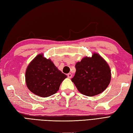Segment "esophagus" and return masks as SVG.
Segmentation results:
<instances>
[{"instance_id":"esophagus-1","label":"esophagus","mask_w":133,"mask_h":133,"mask_svg":"<svg viewBox=\"0 0 133 133\" xmlns=\"http://www.w3.org/2000/svg\"><path fill=\"white\" fill-rule=\"evenodd\" d=\"M68 77L69 78H72V74H71V73H68Z\"/></svg>"}]
</instances>
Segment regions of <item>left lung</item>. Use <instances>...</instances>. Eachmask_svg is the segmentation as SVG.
I'll list each match as a JSON object with an SVG mask.
<instances>
[{
  "label": "left lung",
  "mask_w": 133,
  "mask_h": 133,
  "mask_svg": "<svg viewBox=\"0 0 133 133\" xmlns=\"http://www.w3.org/2000/svg\"><path fill=\"white\" fill-rule=\"evenodd\" d=\"M75 66L76 72L71 80L77 90L86 96H93L102 93L111 82L110 67L98 54L84 57Z\"/></svg>",
  "instance_id": "1"
}]
</instances>
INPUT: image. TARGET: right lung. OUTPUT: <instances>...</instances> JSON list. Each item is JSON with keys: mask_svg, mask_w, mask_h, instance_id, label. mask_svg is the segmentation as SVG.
<instances>
[{"mask_svg": "<svg viewBox=\"0 0 133 133\" xmlns=\"http://www.w3.org/2000/svg\"><path fill=\"white\" fill-rule=\"evenodd\" d=\"M66 77L43 54L38 55L29 63L25 72V81L29 90L43 98L56 93Z\"/></svg>", "mask_w": 133, "mask_h": 133, "instance_id": "add662e5", "label": "right lung"}]
</instances>
